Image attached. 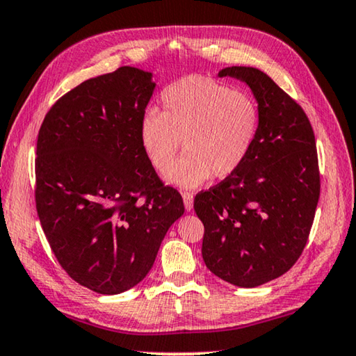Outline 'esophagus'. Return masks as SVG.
<instances>
[{"label": "esophagus", "mask_w": 356, "mask_h": 356, "mask_svg": "<svg viewBox=\"0 0 356 356\" xmlns=\"http://www.w3.org/2000/svg\"><path fill=\"white\" fill-rule=\"evenodd\" d=\"M182 197H184V204H185V209L188 210H193V193L190 191H184L182 193Z\"/></svg>", "instance_id": "obj_1"}]
</instances>
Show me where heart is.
Segmentation results:
<instances>
[{
  "label": "heart",
  "instance_id": "obj_1",
  "mask_svg": "<svg viewBox=\"0 0 356 356\" xmlns=\"http://www.w3.org/2000/svg\"><path fill=\"white\" fill-rule=\"evenodd\" d=\"M163 113L147 110L138 138L155 170L165 171L184 143L185 155L165 174L184 188L226 179L248 159L259 130V108L251 95L232 91L207 76L190 75L161 94Z\"/></svg>",
  "mask_w": 356,
  "mask_h": 356
}]
</instances>
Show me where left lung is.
Listing matches in <instances>:
<instances>
[{"label": "left lung", "instance_id": "8db88e82", "mask_svg": "<svg viewBox=\"0 0 356 356\" xmlns=\"http://www.w3.org/2000/svg\"><path fill=\"white\" fill-rule=\"evenodd\" d=\"M218 76L251 89L259 130L242 168L195 197L202 259L218 278L257 287L284 275L308 242L321 196L316 138L301 106L267 74L232 65Z\"/></svg>", "mask_w": 356, "mask_h": 356}]
</instances>
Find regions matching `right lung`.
I'll use <instances>...</instances> for the list:
<instances>
[{"label": "right lung", "mask_w": 356, "mask_h": 356, "mask_svg": "<svg viewBox=\"0 0 356 356\" xmlns=\"http://www.w3.org/2000/svg\"><path fill=\"white\" fill-rule=\"evenodd\" d=\"M154 89L152 74L130 65L89 78L50 108L39 130L42 229L70 278L102 295L146 278L168 229L185 212L138 138Z\"/></svg>", "instance_id": "right-lung-1"}]
</instances>
